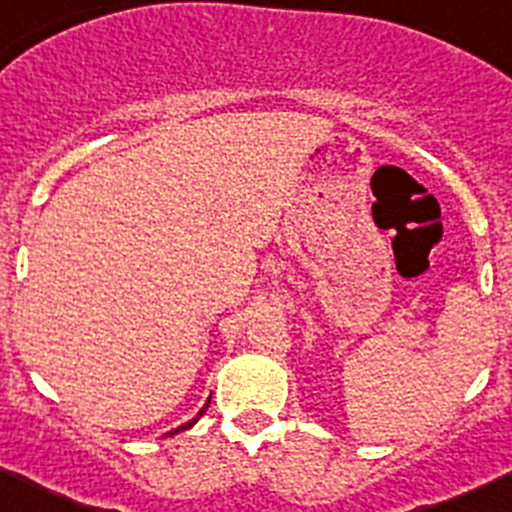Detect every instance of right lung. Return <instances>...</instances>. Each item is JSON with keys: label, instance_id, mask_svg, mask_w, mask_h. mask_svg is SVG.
I'll return each instance as SVG.
<instances>
[{"label": "right lung", "instance_id": "right-lung-1", "mask_svg": "<svg viewBox=\"0 0 512 512\" xmlns=\"http://www.w3.org/2000/svg\"><path fill=\"white\" fill-rule=\"evenodd\" d=\"M209 402H212V399H207V404H204V407H202V409H199V412H197V416H194V419H192V421H187V424L177 426V429H175V431H170V434H165V436H175V434H179V431H187V429H192V426H194V424H197V421H199V419H202V416H204V412H207Z\"/></svg>", "mask_w": 512, "mask_h": 512}]
</instances>
